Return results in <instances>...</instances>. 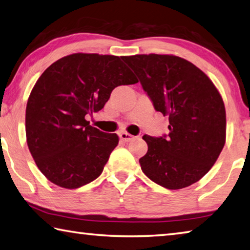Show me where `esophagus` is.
Masks as SVG:
<instances>
[{
	"instance_id": "esophagus-1",
	"label": "esophagus",
	"mask_w": 250,
	"mask_h": 250,
	"mask_svg": "<svg viewBox=\"0 0 250 250\" xmlns=\"http://www.w3.org/2000/svg\"><path fill=\"white\" fill-rule=\"evenodd\" d=\"M119 138L121 141H124V142H129L133 139V135H131L128 132H120L119 133Z\"/></svg>"
}]
</instances>
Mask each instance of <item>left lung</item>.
I'll return each mask as SVG.
<instances>
[{
  "mask_svg": "<svg viewBox=\"0 0 250 250\" xmlns=\"http://www.w3.org/2000/svg\"><path fill=\"white\" fill-rule=\"evenodd\" d=\"M138 75L156 111L168 117L169 133L143 135L147 153L139 162L154 183L177 190L200 180L214 165L226 139L221 94L191 62L171 54L122 57Z\"/></svg>",
  "mask_w": 250,
  "mask_h": 250,
  "instance_id": "8db88e82",
  "label": "left lung"
}]
</instances>
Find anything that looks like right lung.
Returning a JSON list of instances; mask_svg holds the SVG:
<instances>
[{
	"label": "right lung",
	"instance_id": "add662e5",
	"mask_svg": "<svg viewBox=\"0 0 250 250\" xmlns=\"http://www.w3.org/2000/svg\"><path fill=\"white\" fill-rule=\"evenodd\" d=\"M138 83L121 58L73 53L36 82L26 107V139L39 170L59 187L76 189L102 174L119 138L89 125L112 89Z\"/></svg>",
	"mask_w": 250,
	"mask_h": 250
}]
</instances>
